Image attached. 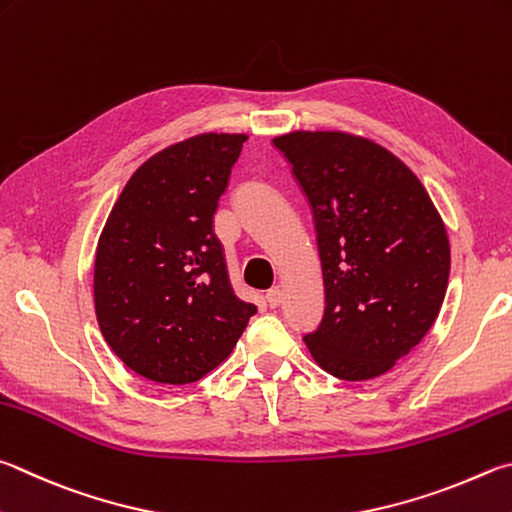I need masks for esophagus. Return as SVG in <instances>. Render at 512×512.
<instances>
[{
	"label": "esophagus",
	"instance_id": "esophagus-1",
	"mask_svg": "<svg viewBox=\"0 0 512 512\" xmlns=\"http://www.w3.org/2000/svg\"><path fill=\"white\" fill-rule=\"evenodd\" d=\"M266 302H268V306H271V309H277V306L282 304V288L280 286L271 288V291L266 293Z\"/></svg>",
	"mask_w": 512,
	"mask_h": 512
}]
</instances>
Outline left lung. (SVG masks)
Here are the masks:
<instances>
[{
  "instance_id": "obj_1",
  "label": "left lung",
  "mask_w": 512,
  "mask_h": 512,
  "mask_svg": "<svg viewBox=\"0 0 512 512\" xmlns=\"http://www.w3.org/2000/svg\"><path fill=\"white\" fill-rule=\"evenodd\" d=\"M273 145L313 215L324 313L304 333L315 362L342 380H369L407 356L441 311L448 232L401 159L367 138L293 132Z\"/></svg>"
}]
</instances>
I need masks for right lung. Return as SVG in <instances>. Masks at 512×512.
<instances>
[{
    "label": "right lung",
    "mask_w": 512,
    "mask_h": 512,
    "mask_svg": "<svg viewBox=\"0 0 512 512\" xmlns=\"http://www.w3.org/2000/svg\"><path fill=\"white\" fill-rule=\"evenodd\" d=\"M244 141V134H203L152 156L127 181L100 235V331L129 369L154 383L206 376L257 313L232 293L212 230Z\"/></svg>",
    "instance_id": "right-lung-1"
}]
</instances>
